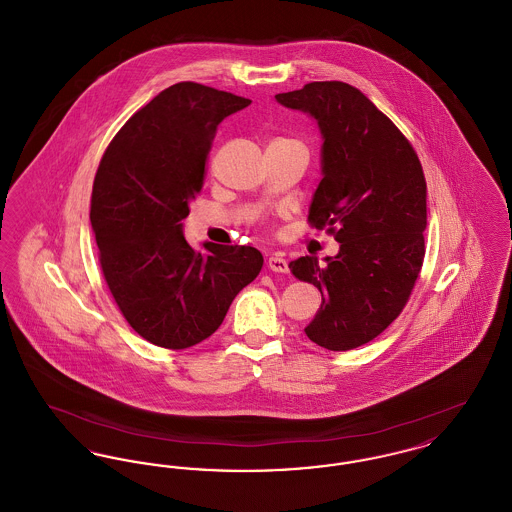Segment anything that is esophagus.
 Masks as SVG:
<instances>
[{"label": "esophagus", "mask_w": 512, "mask_h": 512, "mask_svg": "<svg viewBox=\"0 0 512 512\" xmlns=\"http://www.w3.org/2000/svg\"><path fill=\"white\" fill-rule=\"evenodd\" d=\"M267 267L272 272H288V261L280 253H272L267 259Z\"/></svg>", "instance_id": "obj_1"}]
</instances>
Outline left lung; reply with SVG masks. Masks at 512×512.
Returning a JSON list of instances; mask_svg holds the SVG:
<instances>
[{
	"mask_svg": "<svg viewBox=\"0 0 512 512\" xmlns=\"http://www.w3.org/2000/svg\"><path fill=\"white\" fill-rule=\"evenodd\" d=\"M315 119L322 136L313 226L340 242L336 257H299L297 280L322 295L305 328L330 351H349L380 336L403 311L424 261L426 180L399 128L345 82H311L274 96Z\"/></svg>",
	"mask_w": 512,
	"mask_h": 512,
	"instance_id": "8db88e82",
	"label": "left lung"
}]
</instances>
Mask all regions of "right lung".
Segmentation results:
<instances>
[{"label":"right lung","mask_w":512,"mask_h":512,"mask_svg":"<svg viewBox=\"0 0 512 512\" xmlns=\"http://www.w3.org/2000/svg\"><path fill=\"white\" fill-rule=\"evenodd\" d=\"M249 103L178 82L126 121L99 163L90 220L101 270L128 324L153 345L207 340L263 268L255 247L195 251L182 232L217 126Z\"/></svg>","instance_id":"1"}]
</instances>
